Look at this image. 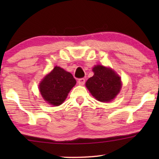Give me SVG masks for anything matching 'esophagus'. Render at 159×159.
I'll return each instance as SVG.
<instances>
[{
	"mask_svg": "<svg viewBox=\"0 0 159 159\" xmlns=\"http://www.w3.org/2000/svg\"><path fill=\"white\" fill-rule=\"evenodd\" d=\"M84 82H85V79H84V78H80V79L78 80V83H79L80 85H83Z\"/></svg>",
	"mask_w": 159,
	"mask_h": 159,
	"instance_id": "obj_1",
	"label": "esophagus"
}]
</instances>
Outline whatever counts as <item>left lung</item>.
<instances>
[{
	"mask_svg": "<svg viewBox=\"0 0 159 159\" xmlns=\"http://www.w3.org/2000/svg\"><path fill=\"white\" fill-rule=\"evenodd\" d=\"M94 75L86 82V87L95 99L108 102L114 98L120 91V77L110 68L98 65L93 69Z\"/></svg>",
	"mask_w": 159,
	"mask_h": 159,
	"instance_id": "left-lung-1",
	"label": "left lung"
}]
</instances>
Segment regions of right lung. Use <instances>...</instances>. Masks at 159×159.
I'll list each match as a JSON object with an SVG mask.
<instances>
[{
    "mask_svg": "<svg viewBox=\"0 0 159 159\" xmlns=\"http://www.w3.org/2000/svg\"><path fill=\"white\" fill-rule=\"evenodd\" d=\"M76 80L71 73L59 66H55L40 82V91L45 101L53 106H59L66 100Z\"/></svg>",
    "mask_w": 159,
    "mask_h": 159,
    "instance_id": "add662e5",
    "label": "right lung"
}]
</instances>
